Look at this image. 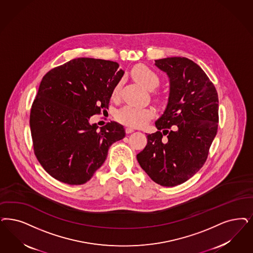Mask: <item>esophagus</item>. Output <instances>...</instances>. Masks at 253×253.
Listing matches in <instances>:
<instances>
[{
    "label": "esophagus",
    "instance_id": "obj_1",
    "mask_svg": "<svg viewBox=\"0 0 253 253\" xmlns=\"http://www.w3.org/2000/svg\"><path fill=\"white\" fill-rule=\"evenodd\" d=\"M134 131L132 128L131 127H127L126 129H125V131H126V133H131L132 131Z\"/></svg>",
    "mask_w": 253,
    "mask_h": 253
}]
</instances>
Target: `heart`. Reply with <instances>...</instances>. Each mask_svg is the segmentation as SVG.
<instances>
[{
    "label": "heart",
    "mask_w": 253,
    "mask_h": 253,
    "mask_svg": "<svg viewBox=\"0 0 253 253\" xmlns=\"http://www.w3.org/2000/svg\"><path fill=\"white\" fill-rule=\"evenodd\" d=\"M131 77L148 89L155 88L160 83L157 74L147 65L138 64L131 70ZM121 84L118 83L112 91V97L117 98L120 92ZM155 112L150 107H137L133 105H125L116 113V119L119 122L131 127H142L153 119Z\"/></svg>",
    "instance_id": "1"
}]
</instances>
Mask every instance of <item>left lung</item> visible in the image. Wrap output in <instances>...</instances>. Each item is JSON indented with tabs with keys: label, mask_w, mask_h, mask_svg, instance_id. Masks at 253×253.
I'll return each instance as SVG.
<instances>
[{
	"label": "left lung",
	"mask_w": 253,
	"mask_h": 253,
	"mask_svg": "<svg viewBox=\"0 0 253 253\" xmlns=\"http://www.w3.org/2000/svg\"><path fill=\"white\" fill-rule=\"evenodd\" d=\"M155 65L170 79L168 104L155 122L158 131L148 134L146 148L136 157L154 182L174 187L190 179L208 159L218 131V92L188 58L156 60Z\"/></svg>",
	"instance_id": "1"
}]
</instances>
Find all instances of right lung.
Segmentation results:
<instances>
[{
    "label": "right lung",
    "mask_w": 253,
    "mask_h": 253,
    "mask_svg": "<svg viewBox=\"0 0 253 253\" xmlns=\"http://www.w3.org/2000/svg\"><path fill=\"white\" fill-rule=\"evenodd\" d=\"M115 61L74 59L47 72L32 105L30 127L35 155L55 179L81 185L103 166L110 146L125 136L122 124L100 131L91 116L108 109L124 72ZM103 111V112H104Z\"/></svg>",
    "instance_id": "add662e5"
}]
</instances>
